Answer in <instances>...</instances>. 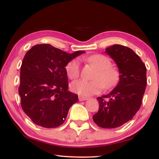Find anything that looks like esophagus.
Here are the masks:
<instances>
[{"label": "esophagus", "mask_w": 159, "mask_h": 159, "mask_svg": "<svg viewBox=\"0 0 159 159\" xmlns=\"http://www.w3.org/2000/svg\"><path fill=\"white\" fill-rule=\"evenodd\" d=\"M78 99H79V101H85V100H86V99H87V98H86V97H82V96H79L78 97Z\"/></svg>", "instance_id": "34e87169"}]
</instances>
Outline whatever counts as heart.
I'll list each match as a JSON object with an SVG mask.
<instances>
[{"label": "heart", "mask_w": 159, "mask_h": 159, "mask_svg": "<svg viewBox=\"0 0 159 159\" xmlns=\"http://www.w3.org/2000/svg\"><path fill=\"white\" fill-rule=\"evenodd\" d=\"M98 70L94 76V81L78 80L73 82L70 89L73 92L82 97H89L98 94L104 88L110 89L117 85L120 79V74L117 70L111 67L112 63L107 57L102 54L93 55L88 59ZM67 75L70 79L79 77L81 73V63L79 59L75 58L67 63L66 67Z\"/></svg>", "instance_id": "obj_1"}]
</instances>
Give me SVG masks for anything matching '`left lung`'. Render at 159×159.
Masks as SVG:
<instances>
[{
  "instance_id": "8db88e82",
  "label": "left lung",
  "mask_w": 159,
  "mask_h": 159,
  "mask_svg": "<svg viewBox=\"0 0 159 159\" xmlns=\"http://www.w3.org/2000/svg\"><path fill=\"white\" fill-rule=\"evenodd\" d=\"M105 52L116 62L120 79L113 90L97 97L99 111L93 120L99 127L113 129L132 120L139 111L147 85L146 67L138 55L126 46L115 44L105 48Z\"/></svg>"
}]
</instances>
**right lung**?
<instances>
[{
	"instance_id": "1",
	"label": "right lung",
	"mask_w": 159,
	"mask_h": 159,
	"mask_svg": "<svg viewBox=\"0 0 159 159\" xmlns=\"http://www.w3.org/2000/svg\"><path fill=\"white\" fill-rule=\"evenodd\" d=\"M84 52L68 54L50 44H38L26 53L19 94L22 110L34 124L56 128L65 122L70 107L78 99L68 91L65 67Z\"/></svg>"
}]
</instances>
